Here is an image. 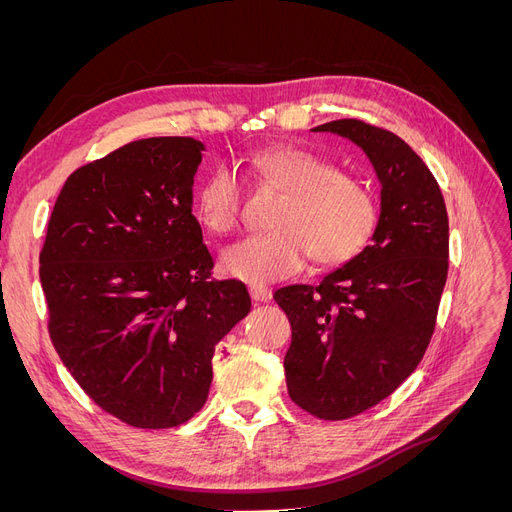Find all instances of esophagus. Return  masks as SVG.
I'll use <instances>...</instances> for the list:
<instances>
[{
	"instance_id": "esophagus-1",
	"label": "esophagus",
	"mask_w": 512,
	"mask_h": 512,
	"mask_svg": "<svg viewBox=\"0 0 512 512\" xmlns=\"http://www.w3.org/2000/svg\"><path fill=\"white\" fill-rule=\"evenodd\" d=\"M250 294H252V299H254L256 303H267V301H271V297H273L271 288H267V286H258V284L250 286Z\"/></svg>"
}]
</instances>
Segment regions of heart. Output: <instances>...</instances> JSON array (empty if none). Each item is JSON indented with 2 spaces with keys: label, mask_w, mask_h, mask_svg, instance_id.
Segmentation results:
<instances>
[{
  "label": "heart",
  "mask_w": 512,
  "mask_h": 512,
  "mask_svg": "<svg viewBox=\"0 0 512 512\" xmlns=\"http://www.w3.org/2000/svg\"><path fill=\"white\" fill-rule=\"evenodd\" d=\"M260 181L282 192L271 232L252 235L222 254V271L252 284L297 273L309 256L320 265H344L365 250L378 224L376 196L352 175L303 147H271L252 160ZM243 185L230 166H218L200 185L196 215L213 235L241 222Z\"/></svg>",
  "instance_id": "b5f03b06"
}]
</instances>
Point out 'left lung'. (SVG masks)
Wrapping results in <instances>:
<instances>
[{
	"mask_svg": "<svg viewBox=\"0 0 512 512\" xmlns=\"http://www.w3.org/2000/svg\"><path fill=\"white\" fill-rule=\"evenodd\" d=\"M314 130L359 145L382 183L374 243L318 286L273 294L292 327L290 399L322 421H346L389 397L423 359L448 273V215L436 177L397 134L361 119Z\"/></svg>",
	"mask_w": 512,
	"mask_h": 512,
	"instance_id": "1",
	"label": "left lung"
}]
</instances>
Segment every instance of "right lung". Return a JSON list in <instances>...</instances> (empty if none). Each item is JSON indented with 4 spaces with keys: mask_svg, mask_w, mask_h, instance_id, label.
<instances>
[{
    "mask_svg": "<svg viewBox=\"0 0 512 512\" xmlns=\"http://www.w3.org/2000/svg\"><path fill=\"white\" fill-rule=\"evenodd\" d=\"M203 149L153 136L76 168L46 226L51 342L87 397L132 427L190 421L209 395L215 344L252 309L243 282L213 277L192 213Z\"/></svg>",
    "mask_w": 512,
    "mask_h": 512,
    "instance_id": "right-lung-1",
    "label": "right lung"
}]
</instances>
